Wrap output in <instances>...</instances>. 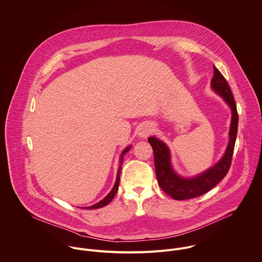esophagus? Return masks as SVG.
Here are the masks:
<instances>
[{
    "label": "esophagus",
    "instance_id": "34e87169",
    "mask_svg": "<svg viewBox=\"0 0 262 262\" xmlns=\"http://www.w3.org/2000/svg\"><path fill=\"white\" fill-rule=\"evenodd\" d=\"M154 125L150 123L142 124L138 129V136L141 138H146L148 135H150L154 132Z\"/></svg>",
    "mask_w": 262,
    "mask_h": 262
}]
</instances>
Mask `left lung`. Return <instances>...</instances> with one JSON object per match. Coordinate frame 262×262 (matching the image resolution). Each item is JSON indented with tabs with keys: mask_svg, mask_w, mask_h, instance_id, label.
Here are the masks:
<instances>
[{
	"mask_svg": "<svg viewBox=\"0 0 262 262\" xmlns=\"http://www.w3.org/2000/svg\"><path fill=\"white\" fill-rule=\"evenodd\" d=\"M213 77L210 82L211 89L224 99L232 112L229 142L220 161L200 174L182 177L174 171L169 146L155 136H150L147 139L154 149L156 174L159 185L166 194L176 200L191 199L208 192L226 177L231 166L238 131L237 105L225 77L216 67H213Z\"/></svg>",
	"mask_w": 262,
	"mask_h": 262,
	"instance_id": "1",
	"label": "left lung"
}]
</instances>
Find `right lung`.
<instances>
[{
    "label": "right lung",
    "mask_w": 262,
    "mask_h": 262,
    "mask_svg": "<svg viewBox=\"0 0 262 262\" xmlns=\"http://www.w3.org/2000/svg\"><path fill=\"white\" fill-rule=\"evenodd\" d=\"M132 146L129 145L127 146L122 152H121V156H120V160H119V169H118V173H117V178H116V182H115V185L113 187V189L110 191V193L103 198L101 199L100 201H98L97 203L91 205V206H88V207H84V208H88V209H95V208H100V207H103L105 205H107L112 200L113 198L115 197L116 193L118 192V189H119V184H120V174H121V169H122V163H123V159H124V156L126 152H128L130 150Z\"/></svg>",
    "instance_id": "obj_1"
}]
</instances>
